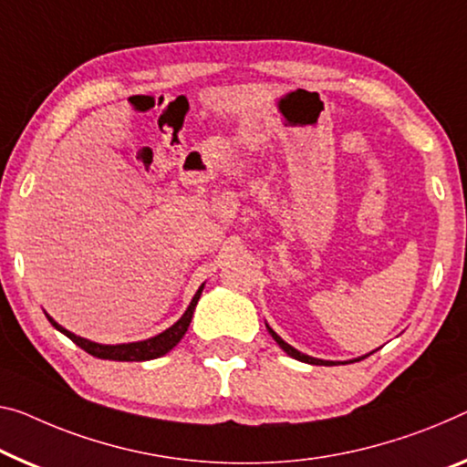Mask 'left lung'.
Wrapping results in <instances>:
<instances>
[{
  "mask_svg": "<svg viewBox=\"0 0 467 467\" xmlns=\"http://www.w3.org/2000/svg\"><path fill=\"white\" fill-rule=\"evenodd\" d=\"M265 326H267V324H265ZM267 329H269L271 338H274V340L279 344V348H282L285 355H290L292 358H296V361H303V363H308V365H336V361H324V358H315V357H308V355H305V353H300V350H296V348H294V347H290L288 342L279 338V336H277V334L274 332V329H271L269 326H267ZM371 353H374V350H371ZM371 353L363 355V357H358V358H353V361H361V358L369 357ZM353 361H350V363H353ZM338 363H342V361H338ZM347 363H348V361H344V365H347Z\"/></svg>",
  "mask_w": 467,
  "mask_h": 467,
  "instance_id": "obj_1",
  "label": "left lung"
}]
</instances>
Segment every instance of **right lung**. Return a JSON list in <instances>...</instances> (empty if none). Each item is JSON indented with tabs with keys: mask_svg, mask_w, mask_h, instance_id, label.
<instances>
[{
	"mask_svg": "<svg viewBox=\"0 0 467 467\" xmlns=\"http://www.w3.org/2000/svg\"><path fill=\"white\" fill-rule=\"evenodd\" d=\"M204 290V284L200 285L193 294L190 306L185 308V313L179 317L173 326L164 329V332L152 336V338H146V340H138V342H125V344H102V342H93L83 338V336H77L73 332H68L67 327H62L58 321H54L49 315L46 313V317L49 319V324H52L58 332H62L67 338L73 340L77 347H81L85 353H89L98 358H109V361H150V358H156V357H162L167 355L171 348L177 347L179 340L183 338L185 332H188V327L192 324V315H193V308H196L198 300H200V294Z\"/></svg>",
	"mask_w": 467,
	"mask_h": 467,
	"instance_id": "1",
	"label": "right lung"
}]
</instances>
